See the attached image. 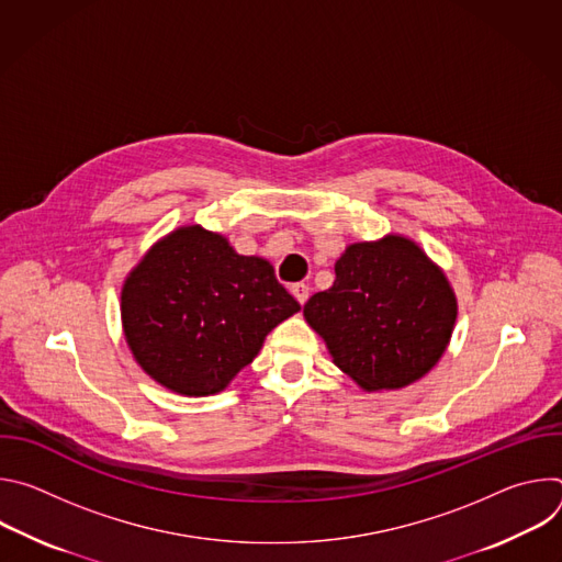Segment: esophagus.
Segmentation results:
<instances>
[{
  "mask_svg": "<svg viewBox=\"0 0 562 562\" xmlns=\"http://www.w3.org/2000/svg\"><path fill=\"white\" fill-rule=\"evenodd\" d=\"M291 293H293V297H295L300 304H304V302L308 300V286L302 284V282L291 284Z\"/></svg>",
  "mask_w": 562,
  "mask_h": 562,
  "instance_id": "obj_1",
  "label": "esophagus"
}]
</instances>
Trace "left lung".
<instances>
[{"mask_svg":"<svg viewBox=\"0 0 562 562\" xmlns=\"http://www.w3.org/2000/svg\"><path fill=\"white\" fill-rule=\"evenodd\" d=\"M456 317L445 271L400 233L349 245L334 286L304 304L308 327L362 391H395L425 378L447 351Z\"/></svg>","mask_w":562,"mask_h":562,"instance_id":"left-lung-1","label":"left lung"}]
</instances>
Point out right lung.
Instances as JSON below:
<instances>
[{"label":"right lung","instance_id":"obj_1","mask_svg":"<svg viewBox=\"0 0 562 562\" xmlns=\"http://www.w3.org/2000/svg\"><path fill=\"white\" fill-rule=\"evenodd\" d=\"M297 311L269 260L235 254L200 224L159 237L126 276L120 302L135 362L189 397L224 391Z\"/></svg>","mask_w":562,"mask_h":562}]
</instances>
